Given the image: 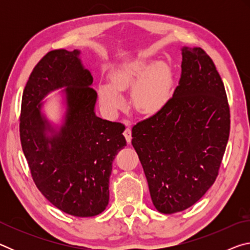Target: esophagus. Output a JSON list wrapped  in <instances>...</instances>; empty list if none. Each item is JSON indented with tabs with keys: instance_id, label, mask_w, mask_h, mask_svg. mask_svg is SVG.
Masks as SVG:
<instances>
[{
	"instance_id": "1",
	"label": "esophagus",
	"mask_w": 250,
	"mask_h": 250,
	"mask_svg": "<svg viewBox=\"0 0 250 250\" xmlns=\"http://www.w3.org/2000/svg\"><path fill=\"white\" fill-rule=\"evenodd\" d=\"M124 135H125L126 142L130 143V142H131V139H132V137H131V129H130V128H126V129L125 130Z\"/></svg>"
}]
</instances>
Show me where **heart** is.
Segmentation results:
<instances>
[{
  "label": "heart",
  "mask_w": 250,
  "mask_h": 250,
  "mask_svg": "<svg viewBox=\"0 0 250 250\" xmlns=\"http://www.w3.org/2000/svg\"><path fill=\"white\" fill-rule=\"evenodd\" d=\"M132 89L134 109L145 116L160 112L172 97L173 73L167 62L146 59L122 62L110 73V83H100L98 98L105 112L115 115L125 107L121 91Z\"/></svg>",
  "instance_id": "b5f03b06"
}]
</instances>
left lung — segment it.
Instances as JSON below:
<instances>
[{"label": "left lung", "mask_w": 250, "mask_h": 250, "mask_svg": "<svg viewBox=\"0 0 250 250\" xmlns=\"http://www.w3.org/2000/svg\"><path fill=\"white\" fill-rule=\"evenodd\" d=\"M182 74L160 112L132 128L137 151L160 213L182 211L200 201L216 180L229 137V107L213 61L183 46Z\"/></svg>", "instance_id": "obj_1"}]
</instances>
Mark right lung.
I'll use <instances>...</instances> for the list:
<instances>
[{
  "label": "right lung",
  "instance_id": "obj_1",
  "mask_svg": "<svg viewBox=\"0 0 250 250\" xmlns=\"http://www.w3.org/2000/svg\"><path fill=\"white\" fill-rule=\"evenodd\" d=\"M92 82L80 50H52L29 76L21 110V143L37 188L77 217L96 216L108 206L112 162L126 146L124 125L96 116ZM58 89L65 112L54 125L41 109L44 97Z\"/></svg>",
  "mask_w": 250,
  "mask_h": 250
}]
</instances>
